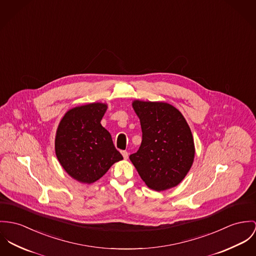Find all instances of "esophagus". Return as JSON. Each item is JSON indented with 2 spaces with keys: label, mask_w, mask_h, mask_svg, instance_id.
I'll return each instance as SVG.
<instances>
[{
  "label": "esophagus",
  "mask_w": 256,
  "mask_h": 256,
  "mask_svg": "<svg viewBox=\"0 0 256 256\" xmlns=\"http://www.w3.org/2000/svg\"><path fill=\"white\" fill-rule=\"evenodd\" d=\"M121 154H122V156H123V158H124V160H127L128 158V156H129V154H128V152H126V150H123V152H121Z\"/></svg>",
  "instance_id": "obj_1"
}]
</instances>
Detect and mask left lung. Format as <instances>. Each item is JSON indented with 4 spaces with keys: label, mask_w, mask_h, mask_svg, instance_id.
<instances>
[{
    "label": "left lung",
    "mask_w": 256,
    "mask_h": 256,
    "mask_svg": "<svg viewBox=\"0 0 256 256\" xmlns=\"http://www.w3.org/2000/svg\"><path fill=\"white\" fill-rule=\"evenodd\" d=\"M142 140L137 152L129 156L142 180L162 192L179 185L194 158V142L185 117L164 102L135 100Z\"/></svg>",
    "instance_id": "obj_1"
}]
</instances>
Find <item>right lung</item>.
<instances>
[{
  "instance_id": "add662e5",
  "label": "right lung",
  "mask_w": 256,
  "mask_h": 256,
  "mask_svg": "<svg viewBox=\"0 0 256 256\" xmlns=\"http://www.w3.org/2000/svg\"><path fill=\"white\" fill-rule=\"evenodd\" d=\"M108 104L93 102L70 110L56 134V154L66 172L83 184L102 178L112 164L123 160L110 132L100 121Z\"/></svg>"
}]
</instances>
